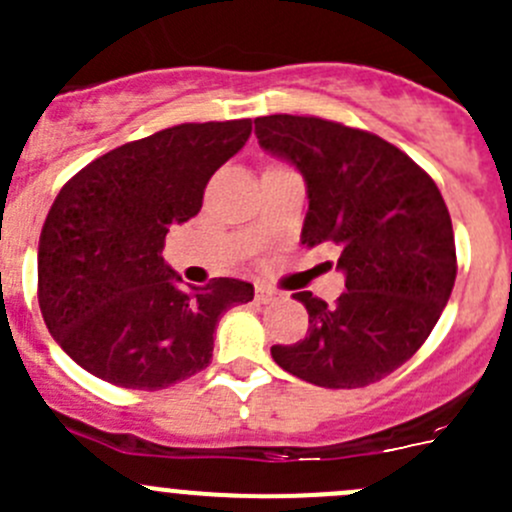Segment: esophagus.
<instances>
[{"mask_svg": "<svg viewBox=\"0 0 512 512\" xmlns=\"http://www.w3.org/2000/svg\"><path fill=\"white\" fill-rule=\"evenodd\" d=\"M255 297H257V302L270 304V302H275V299H280L282 294L277 292V289H272V287H267V285H257L255 287Z\"/></svg>", "mask_w": 512, "mask_h": 512, "instance_id": "esophagus-1", "label": "esophagus"}]
</instances>
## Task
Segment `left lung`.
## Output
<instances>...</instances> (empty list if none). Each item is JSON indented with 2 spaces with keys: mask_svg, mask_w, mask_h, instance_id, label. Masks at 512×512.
I'll list each match as a JSON object with an SVG mask.
<instances>
[{
  "mask_svg": "<svg viewBox=\"0 0 512 512\" xmlns=\"http://www.w3.org/2000/svg\"><path fill=\"white\" fill-rule=\"evenodd\" d=\"M255 133L307 183L302 245L337 247L347 277L334 304L292 294L309 312L307 337L275 344L272 359L324 389L374 384L421 349L451 297L456 242L441 190L369 131L275 113L255 118Z\"/></svg>",
  "mask_w": 512,
  "mask_h": 512,
  "instance_id": "8db88e82",
  "label": "left lung"
}]
</instances>
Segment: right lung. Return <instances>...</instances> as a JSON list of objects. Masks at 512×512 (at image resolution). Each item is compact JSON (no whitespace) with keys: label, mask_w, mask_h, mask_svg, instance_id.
<instances>
[{"label":"right lung","mask_w":512,"mask_h":512,"mask_svg":"<svg viewBox=\"0 0 512 512\" xmlns=\"http://www.w3.org/2000/svg\"><path fill=\"white\" fill-rule=\"evenodd\" d=\"M250 133V118L180 123L91 160L59 190L39 237V307L81 369L158 391L210 364L220 317L255 287L232 277L183 287L160 252Z\"/></svg>","instance_id":"obj_1"}]
</instances>
